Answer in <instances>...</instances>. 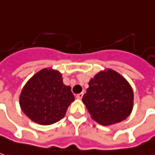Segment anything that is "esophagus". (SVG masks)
<instances>
[{
	"label": "esophagus",
	"instance_id": "1",
	"mask_svg": "<svg viewBox=\"0 0 155 155\" xmlns=\"http://www.w3.org/2000/svg\"><path fill=\"white\" fill-rule=\"evenodd\" d=\"M82 97H83V93H80V94H77V95H76V98H77V99H81Z\"/></svg>",
	"mask_w": 155,
	"mask_h": 155
}]
</instances>
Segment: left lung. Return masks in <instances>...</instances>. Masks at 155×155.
Masks as SVG:
<instances>
[{"label": "left lung", "mask_w": 155, "mask_h": 155, "mask_svg": "<svg viewBox=\"0 0 155 155\" xmlns=\"http://www.w3.org/2000/svg\"><path fill=\"white\" fill-rule=\"evenodd\" d=\"M82 97L91 117L102 126L126 120L133 108V91L125 78L108 69L100 71L88 83Z\"/></svg>", "instance_id": "8db88e82"}]
</instances>
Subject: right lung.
<instances>
[{
	"instance_id": "right-lung-1",
	"label": "right lung",
	"mask_w": 155,
	"mask_h": 155,
	"mask_svg": "<svg viewBox=\"0 0 155 155\" xmlns=\"http://www.w3.org/2000/svg\"><path fill=\"white\" fill-rule=\"evenodd\" d=\"M74 100L71 87L65 86L62 74L52 69H43L25 84L19 97L21 109L40 125L59 121Z\"/></svg>"
}]
</instances>
